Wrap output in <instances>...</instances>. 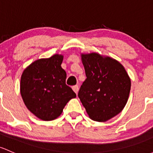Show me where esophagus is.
Returning a JSON list of instances; mask_svg holds the SVG:
<instances>
[{"mask_svg": "<svg viewBox=\"0 0 153 153\" xmlns=\"http://www.w3.org/2000/svg\"><path fill=\"white\" fill-rule=\"evenodd\" d=\"M72 90L75 91V94H78V90H79V88H78V86H72Z\"/></svg>", "mask_w": 153, "mask_h": 153, "instance_id": "1", "label": "esophagus"}]
</instances>
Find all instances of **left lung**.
Instances as JSON below:
<instances>
[{
  "label": "left lung",
  "mask_w": 153,
  "mask_h": 153,
  "mask_svg": "<svg viewBox=\"0 0 153 153\" xmlns=\"http://www.w3.org/2000/svg\"><path fill=\"white\" fill-rule=\"evenodd\" d=\"M86 79L78 97L94 121L106 122L120 113L126 105L131 82L118 61L97 53L81 54Z\"/></svg>",
  "instance_id": "left-lung-1"
}]
</instances>
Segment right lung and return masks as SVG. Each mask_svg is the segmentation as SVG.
<instances>
[{
  "label": "right lung",
  "mask_w": 153,
  "mask_h": 153,
  "mask_svg": "<svg viewBox=\"0 0 153 153\" xmlns=\"http://www.w3.org/2000/svg\"><path fill=\"white\" fill-rule=\"evenodd\" d=\"M64 56L55 54L35 61L24 70L20 94L27 108L36 117L51 121L62 114L76 94L66 84L67 73L61 67Z\"/></svg>",
  "instance_id": "obj_1"
}]
</instances>
